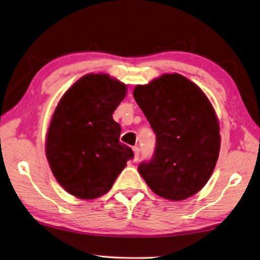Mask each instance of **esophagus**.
<instances>
[{
	"label": "esophagus",
	"mask_w": 260,
	"mask_h": 260,
	"mask_svg": "<svg viewBox=\"0 0 260 260\" xmlns=\"http://www.w3.org/2000/svg\"><path fill=\"white\" fill-rule=\"evenodd\" d=\"M133 152H134V161H138L139 158H140V149H139V146H134Z\"/></svg>",
	"instance_id": "obj_1"
}]
</instances>
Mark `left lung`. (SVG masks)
Listing matches in <instances>:
<instances>
[{
  "label": "left lung",
  "instance_id": "8db88e82",
  "mask_svg": "<svg viewBox=\"0 0 260 260\" xmlns=\"http://www.w3.org/2000/svg\"><path fill=\"white\" fill-rule=\"evenodd\" d=\"M133 95L157 136L154 155L139 173L155 194L179 201L199 192L220 149L218 118L202 89L179 74L136 85Z\"/></svg>",
  "mask_w": 260,
  "mask_h": 260
}]
</instances>
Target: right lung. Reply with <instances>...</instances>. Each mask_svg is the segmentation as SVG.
Returning <instances> with one entry per match:
<instances>
[{"mask_svg":"<svg viewBox=\"0 0 260 260\" xmlns=\"http://www.w3.org/2000/svg\"><path fill=\"white\" fill-rule=\"evenodd\" d=\"M127 85L108 74H87L72 85L55 107L46 133L45 153L56 181L69 194L89 200L110 190L133 158L119 142L112 114Z\"/></svg>","mask_w":260,"mask_h":260,"instance_id":"right-lung-1","label":"right lung"}]
</instances>
